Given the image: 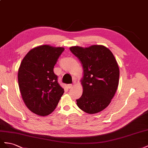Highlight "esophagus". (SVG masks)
<instances>
[{
    "label": "esophagus",
    "instance_id": "34e87169",
    "mask_svg": "<svg viewBox=\"0 0 148 148\" xmlns=\"http://www.w3.org/2000/svg\"><path fill=\"white\" fill-rule=\"evenodd\" d=\"M73 86V84H69L67 85V87H68L69 88H71Z\"/></svg>",
    "mask_w": 148,
    "mask_h": 148
}]
</instances>
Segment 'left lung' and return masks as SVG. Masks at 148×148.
<instances>
[{"mask_svg":"<svg viewBox=\"0 0 148 148\" xmlns=\"http://www.w3.org/2000/svg\"><path fill=\"white\" fill-rule=\"evenodd\" d=\"M71 51L84 69L83 92L76 100L80 109L89 114L102 111L111 102L119 82L120 71L113 53L103 45L72 46Z\"/></svg>","mask_w":148,"mask_h":148,"instance_id":"8db88e82","label":"left lung"}]
</instances>
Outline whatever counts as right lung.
Segmentation results:
<instances>
[{
	"instance_id": "1",
	"label": "right lung",
	"mask_w": 148,
	"mask_h": 148,
	"mask_svg": "<svg viewBox=\"0 0 148 148\" xmlns=\"http://www.w3.org/2000/svg\"><path fill=\"white\" fill-rule=\"evenodd\" d=\"M64 50L62 47L39 46L29 51L21 62L18 72L21 95L27 108L38 115L52 113L64 94L53 71Z\"/></svg>"
}]
</instances>
